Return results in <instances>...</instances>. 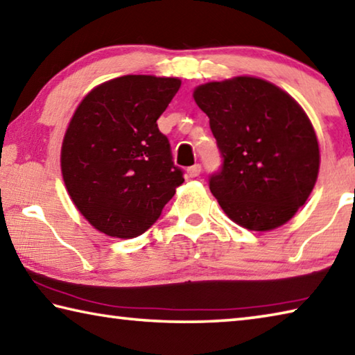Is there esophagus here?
Segmentation results:
<instances>
[{
	"label": "esophagus",
	"mask_w": 355,
	"mask_h": 355,
	"mask_svg": "<svg viewBox=\"0 0 355 355\" xmlns=\"http://www.w3.org/2000/svg\"><path fill=\"white\" fill-rule=\"evenodd\" d=\"M200 173H202V164H194V166L188 167V175H189L191 178L198 177Z\"/></svg>",
	"instance_id": "1"
}]
</instances>
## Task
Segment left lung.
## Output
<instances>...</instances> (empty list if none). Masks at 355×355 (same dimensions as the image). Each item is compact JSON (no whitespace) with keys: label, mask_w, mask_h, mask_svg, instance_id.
<instances>
[{"label":"left lung","mask_w":355,"mask_h":355,"mask_svg":"<svg viewBox=\"0 0 355 355\" xmlns=\"http://www.w3.org/2000/svg\"><path fill=\"white\" fill-rule=\"evenodd\" d=\"M223 163L209 189L231 220L251 231L292 218L317 182L320 149L304 110L273 83L241 76L194 89Z\"/></svg>","instance_id":"1"}]
</instances>
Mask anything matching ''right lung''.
Returning <instances> with one entry per match:
<instances>
[{
  "instance_id": "add662e5",
  "label": "right lung",
  "mask_w": 355,
  "mask_h": 355,
  "mask_svg": "<svg viewBox=\"0 0 355 355\" xmlns=\"http://www.w3.org/2000/svg\"><path fill=\"white\" fill-rule=\"evenodd\" d=\"M177 77L122 76L92 89L62 144V175L80 214L119 239L143 234L184 182L157 119Z\"/></svg>"
}]
</instances>
